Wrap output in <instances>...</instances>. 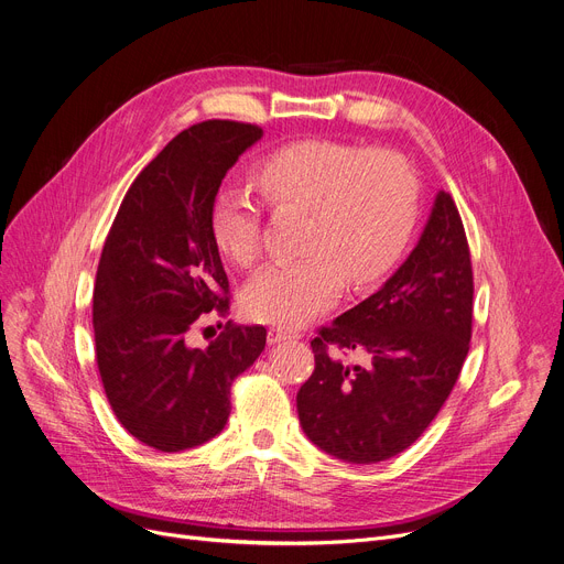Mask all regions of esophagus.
Instances as JSON below:
<instances>
[{"instance_id":"esophagus-1","label":"esophagus","mask_w":564,"mask_h":564,"mask_svg":"<svg viewBox=\"0 0 564 564\" xmlns=\"http://www.w3.org/2000/svg\"><path fill=\"white\" fill-rule=\"evenodd\" d=\"M289 339H301V335L293 333V329H284V327H271L269 329V344H282Z\"/></svg>"}]
</instances>
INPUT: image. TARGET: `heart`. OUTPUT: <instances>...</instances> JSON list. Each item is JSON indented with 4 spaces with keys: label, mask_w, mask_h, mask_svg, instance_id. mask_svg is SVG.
Returning a JSON list of instances; mask_svg holds the SVG:
<instances>
[{
    "label": "heart",
    "mask_w": 564,
    "mask_h": 564,
    "mask_svg": "<svg viewBox=\"0 0 564 564\" xmlns=\"http://www.w3.org/2000/svg\"><path fill=\"white\" fill-rule=\"evenodd\" d=\"M254 180L275 209H305L301 252L271 263L243 289L250 318L305 325L337 303L341 284L361 286L401 257L416 220L419 182L399 152L307 139L261 159ZM220 252L239 269L261 254V209L239 186H223L212 207Z\"/></svg>",
    "instance_id": "1"
}]
</instances>
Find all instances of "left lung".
Masks as SVG:
<instances>
[{"label":"left lung","instance_id":"left-lung-1","mask_svg":"<svg viewBox=\"0 0 564 564\" xmlns=\"http://www.w3.org/2000/svg\"><path fill=\"white\" fill-rule=\"evenodd\" d=\"M471 312L465 225L453 197L440 191L399 271L312 341L316 367L295 399L310 442L352 465L410 448L457 382ZM341 351L364 354L365 364L348 365Z\"/></svg>","mask_w":564,"mask_h":564}]
</instances>
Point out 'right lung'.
Segmentation results:
<instances>
[{
	"instance_id": "add662e5",
	"label": "right lung",
	"mask_w": 564,
	"mask_h": 564,
	"mask_svg": "<svg viewBox=\"0 0 564 564\" xmlns=\"http://www.w3.org/2000/svg\"><path fill=\"white\" fill-rule=\"evenodd\" d=\"M261 137V127L231 120L184 129L127 191L99 257L97 369L122 427L163 453L220 433L231 382L267 346L261 325L225 327L207 348L188 341L203 314L229 307L212 207L227 171Z\"/></svg>"
}]
</instances>
